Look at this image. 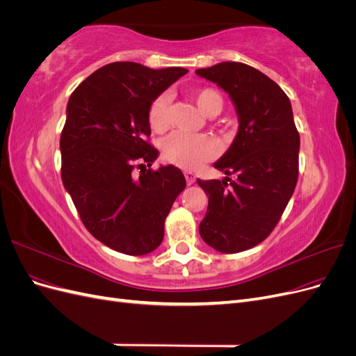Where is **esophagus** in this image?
I'll list each match as a JSON object with an SVG mask.
<instances>
[{
	"label": "esophagus",
	"instance_id": "obj_1",
	"mask_svg": "<svg viewBox=\"0 0 356 356\" xmlns=\"http://www.w3.org/2000/svg\"><path fill=\"white\" fill-rule=\"evenodd\" d=\"M184 177H186V181H187V184H188V186H191L193 182H195V179H196L195 174H193L191 170H186V172H184Z\"/></svg>",
	"mask_w": 356,
	"mask_h": 356
}]
</instances>
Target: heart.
<instances>
[{"mask_svg":"<svg viewBox=\"0 0 356 356\" xmlns=\"http://www.w3.org/2000/svg\"><path fill=\"white\" fill-rule=\"evenodd\" d=\"M193 96H195L197 108L204 115L213 117L222 110V96L217 90L200 89ZM169 95L161 93L149 104L148 123L153 131L163 132L169 126ZM161 154L172 165L184 169H195L213 157L215 147L211 139L204 135L175 132L163 141Z\"/></svg>","mask_w":356,"mask_h":356,"instance_id":"b5f03b06","label":"heart"}]
</instances>
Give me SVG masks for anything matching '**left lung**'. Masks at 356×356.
<instances>
[{"instance_id": "obj_1", "label": "left lung", "mask_w": 356, "mask_h": 356, "mask_svg": "<svg viewBox=\"0 0 356 356\" xmlns=\"http://www.w3.org/2000/svg\"><path fill=\"white\" fill-rule=\"evenodd\" d=\"M229 93L239 118L230 148L213 168L224 179H197L208 196L202 239L224 254L263 242L281 220L298 178L300 135L285 92L246 63L221 62L196 70Z\"/></svg>"}]
</instances>
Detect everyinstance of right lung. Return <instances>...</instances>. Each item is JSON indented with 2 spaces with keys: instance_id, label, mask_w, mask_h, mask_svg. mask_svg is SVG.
I'll return each instance as SVG.
<instances>
[{
  "instance_id": "add662e5",
  "label": "right lung",
  "mask_w": 356,
  "mask_h": 356,
  "mask_svg": "<svg viewBox=\"0 0 356 356\" xmlns=\"http://www.w3.org/2000/svg\"><path fill=\"white\" fill-rule=\"evenodd\" d=\"M186 68L152 70L136 62H113L90 74L71 95L60 135L62 182L84 227L111 250L127 255L154 251L165 220L186 188L182 172L152 166L159 152L148 108L156 96L187 74Z\"/></svg>"
}]
</instances>
